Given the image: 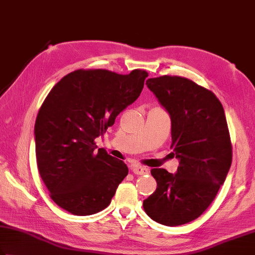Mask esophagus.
Instances as JSON below:
<instances>
[{"instance_id":"obj_1","label":"esophagus","mask_w":255,"mask_h":255,"mask_svg":"<svg viewBox=\"0 0 255 255\" xmlns=\"http://www.w3.org/2000/svg\"><path fill=\"white\" fill-rule=\"evenodd\" d=\"M131 170L133 173H135V175L137 176H142V175H148L149 173V170L146 169L145 167H142V166H139V164H134V166H132Z\"/></svg>"}]
</instances>
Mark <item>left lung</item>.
Wrapping results in <instances>:
<instances>
[{"label":"left lung","instance_id":"1","mask_svg":"<svg viewBox=\"0 0 255 255\" xmlns=\"http://www.w3.org/2000/svg\"><path fill=\"white\" fill-rule=\"evenodd\" d=\"M171 118L176 175L154 168L157 189L143 200L145 213L167 226L198 218L215 199L232 164V142L222 103L212 91L180 76L146 80Z\"/></svg>","mask_w":255,"mask_h":255}]
</instances>
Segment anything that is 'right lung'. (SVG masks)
<instances>
[{"instance_id":"right-lung-1","label":"right lung","mask_w":255,"mask_h":255,"mask_svg":"<svg viewBox=\"0 0 255 255\" xmlns=\"http://www.w3.org/2000/svg\"><path fill=\"white\" fill-rule=\"evenodd\" d=\"M148 77L106 69H78L60 79L43 101L34 125L38 170L58 206L86 216L109 206L128 169L95 137L136 101Z\"/></svg>"}]
</instances>
